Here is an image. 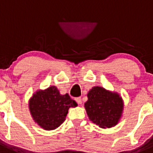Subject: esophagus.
<instances>
[{
    "label": "esophagus",
    "instance_id": "34e87169",
    "mask_svg": "<svg viewBox=\"0 0 153 153\" xmlns=\"http://www.w3.org/2000/svg\"><path fill=\"white\" fill-rule=\"evenodd\" d=\"M76 101L77 102L78 104L82 103V100H81V97H76Z\"/></svg>",
    "mask_w": 153,
    "mask_h": 153
}]
</instances>
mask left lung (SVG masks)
I'll use <instances>...</instances> for the list:
<instances>
[{
  "instance_id": "1",
  "label": "left lung",
  "mask_w": 153,
  "mask_h": 153,
  "mask_svg": "<svg viewBox=\"0 0 153 153\" xmlns=\"http://www.w3.org/2000/svg\"><path fill=\"white\" fill-rule=\"evenodd\" d=\"M84 104L89 119L100 128H110L118 123L122 117L123 101L117 93L101 86H93L87 93Z\"/></svg>"
}]
</instances>
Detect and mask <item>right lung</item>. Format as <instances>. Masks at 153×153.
Instances as JSON below:
<instances>
[{
    "label": "right lung",
    "instance_id": "right-lung-1",
    "mask_svg": "<svg viewBox=\"0 0 153 153\" xmlns=\"http://www.w3.org/2000/svg\"><path fill=\"white\" fill-rule=\"evenodd\" d=\"M77 103L66 93L61 95L56 86L37 90L29 100V109L34 122L45 130H53L66 120L70 107Z\"/></svg>",
    "mask_w": 153,
    "mask_h": 153
}]
</instances>
